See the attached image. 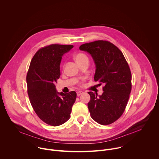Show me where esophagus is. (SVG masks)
Returning a JSON list of instances; mask_svg holds the SVG:
<instances>
[{"label":"esophagus","mask_w":159,"mask_h":159,"mask_svg":"<svg viewBox=\"0 0 159 159\" xmlns=\"http://www.w3.org/2000/svg\"><path fill=\"white\" fill-rule=\"evenodd\" d=\"M83 93H83L82 91H78V92L77 93V96H80V95H82Z\"/></svg>","instance_id":"esophagus-1"}]
</instances>
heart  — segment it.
Instances as JSON below:
<instances>
[{
    "label": "heart",
    "mask_w": 159,
    "mask_h": 159,
    "mask_svg": "<svg viewBox=\"0 0 159 159\" xmlns=\"http://www.w3.org/2000/svg\"><path fill=\"white\" fill-rule=\"evenodd\" d=\"M74 58L79 64H80L85 61H89L88 57L84 53H78L75 54L74 56Z\"/></svg>",
    "instance_id": "heart-1"
}]
</instances>
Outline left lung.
I'll return each instance as SVG.
<instances>
[{
	"mask_svg": "<svg viewBox=\"0 0 159 159\" xmlns=\"http://www.w3.org/2000/svg\"><path fill=\"white\" fill-rule=\"evenodd\" d=\"M79 49L91 55L96 67L94 80L104 85L99 97L98 93H88L90 116L100 125H110L121 116L126 107L132 86L129 66L121 50L108 41L85 43Z\"/></svg>",
	"mask_w": 159,
	"mask_h": 159,
	"instance_id": "obj_1",
	"label": "left lung"
}]
</instances>
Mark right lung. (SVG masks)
Instances as JSON below:
<instances>
[{
    "label": "right lung",
    "instance_id": "add662e5",
    "mask_svg": "<svg viewBox=\"0 0 159 159\" xmlns=\"http://www.w3.org/2000/svg\"><path fill=\"white\" fill-rule=\"evenodd\" d=\"M73 45L52 44L40 48L33 57L27 73L28 94L38 116L45 123L57 126L69 120L77 94L57 92L55 84L60 76L61 57Z\"/></svg>",
    "mask_w": 159,
    "mask_h": 159
}]
</instances>
